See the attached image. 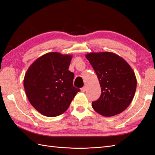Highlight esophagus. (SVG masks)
I'll return each mask as SVG.
<instances>
[{
	"mask_svg": "<svg viewBox=\"0 0 155 155\" xmlns=\"http://www.w3.org/2000/svg\"><path fill=\"white\" fill-rule=\"evenodd\" d=\"M86 91V86H84V87H82V88H81V91H82V92H84Z\"/></svg>",
	"mask_w": 155,
	"mask_h": 155,
	"instance_id": "obj_1",
	"label": "esophagus"
}]
</instances>
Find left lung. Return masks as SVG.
Returning a JSON list of instances; mask_svg holds the SVG:
<instances>
[{"label":"left lung","mask_w":155,"mask_h":155,"mask_svg":"<svg viewBox=\"0 0 155 155\" xmlns=\"http://www.w3.org/2000/svg\"><path fill=\"white\" fill-rule=\"evenodd\" d=\"M86 57L96 72L101 95L92 106L103 116H114L124 111L134 98L137 79L130 65L111 52L90 53Z\"/></svg>","instance_id":"obj_1"}]
</instances>
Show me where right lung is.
Instances as JSON below:
<instances>
[{"instance_id": "add662e5", "label": "right lung", "mask_w": 155, "mask_h": 155, "mask_svg": "<svg viewBox=\"0 0 155 155\" xmlns=\"http://www.w3.org/2000/svg\"><path fill=\"white\" fill-rule=\"evenodd\" d=\"M71 55L51 52L39 57L25 74L24 86L30 104L47 117L63 114L80 89L69 71Z\"/></svg>"}]
</instances>
